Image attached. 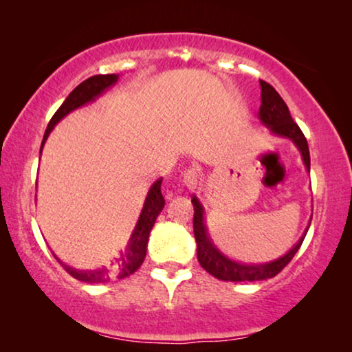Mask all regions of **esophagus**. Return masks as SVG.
Instances as JSON below:
<instances>
[{"label": "esophagus", "mask_w": 352, "mask_h": 352, "mask_svg": "<svg viewBox=\"0 0 352 352\" xmlns=\"http://www.w3.org/2000/svg\"><path fill=\"white\" fill-rule=\"evenodd\" d=\"M199 179H200V175L195 168H189V170L182 173V184H184L189 190L195 189L197 184H199Z\"/></svg>", "instance_id": "34e87169"}]
</instances>
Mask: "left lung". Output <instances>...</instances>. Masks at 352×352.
<instances>
[{
	"instance_id": "left-lung-1",
	"label": "left lung",
	"mask_w": 352,
	"mask_h": 352,
	"mask_svg": "<svg viewBox=\"0 0 352 352\" xmlns=\"http://www.w3.org/2000/svg\"><path fill=\"white\" fill-rule=\"evenodd\" d=\"M261 85V107H259V120L271 129L274 134L282 138H288L295 142V146L300 148L302 162L309 171L311 168V157L309 147L305 134L300 126L293 122L290 110L287 104L283 102L280 94L272 88L266 81L259 80ZM192 205H194V235L197 242V258H199L200 266L205 269L211 276L226 282H254V280H266V278L276 277L288 263L292 261L298 250H300L302 240L306 237V232L298 240V243L293 247L287 254L276 261L266 264H243L237 263L224 256L218 248L211 243L206 232V226L204 219V206L197 200V197H192Z\"/></svg>"
}]
</instances>
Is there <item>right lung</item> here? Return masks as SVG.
<instances>
[{
	"mask_svg": "<svg viewBox=\"0 0 352 352\" xmlns=\"http://www.w3.org/2000/svg\"><path fill=\"white\" fill-rule=\"evenodd\" d=\"M117 80H118V75L115 74L94 75L76 86V88L69 94V98L64 100V104H62L60 107L57 109V112L52 115L51 122L46 128L45 136H43L41 148L45 146L46 139L52 131V128H54L56 124L65 117V115H69L72 110L78 109L81 105L94 100L98 96L102 94L105 89L117 83ZM41 148H40V153H41ZM160 189H162V177L152 184L151 190H148V194L146 197V201H144L141 214H139L136 228H134L131 237L128 240L126 248L120 253L118 258H115V263L110 264V267L94 269V271H78V269H74L67 266V264H62L65 271L69 272L72 277L78 278V280L86 282V283H105L109 280H113V278H124L131 276L133 272H136L138 269L141 267V264L144 263V258H146L148 234H151L153 224H155L157 216L160 214L163 206H165V199H163Z\"/></svg>",
	"mask_w": 352,
	"mask_h": 352,
	"instance_id": "1",
	"label": "right lung"
}]
</instances>
